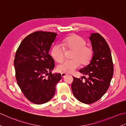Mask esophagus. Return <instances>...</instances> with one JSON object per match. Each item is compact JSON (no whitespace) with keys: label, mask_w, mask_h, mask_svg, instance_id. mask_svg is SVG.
I'll return each mask as SVG.
<instances>
[{"label":"esophagus","mask_w":126,"mask_h":126,"mask_svg":"<svg viewBox=\"0 0 126 126\" xmlns=\"http://www.w3.org/2000/svg\"><path fill=\"white\" fill-rule=\"evenodd\" d=\"M61 74V77H65L67 75V74L64 73H62Z\"/></svg>","instance_id":"1"}]
</instances>
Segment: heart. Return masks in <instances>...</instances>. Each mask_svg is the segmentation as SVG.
Masks as SVG:
<instances>
[{
    "mask_svg": "<svg viewBox=\"0 0 126 126\" xmlns=\"http://www.w3.org/2000/svg\"><path fill=\"white\" fill-rule=\"evenodd\" d=\"M86 42L78 35H72L65 38L62 46L56 44L51 50V55L56 61L61 63L65 57V50H72L70 58L72 59L63 61L57 67L59 72L64 73H72L77 68L80 63L85 66L90 62L94 52L92 48L86 46Z\"/></svg>",
    "mask_w": 126,
    "mask_h": 126,
    "instance_id": "b5f03b06",
    "label": "heart"
}]
</instances>
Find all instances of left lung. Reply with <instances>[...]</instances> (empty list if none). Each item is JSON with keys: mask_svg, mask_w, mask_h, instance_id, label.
Returning a JSON list of instances; mask_svg holds the SVG:
<instances>
[{"mask_svg": "<svg viewBox=\"0 0 126 126\" xmlns=\"http://www.w3.org/2000/svg\"><path fill=\"white\" fill-rule=\"evenodd\" d=\"M94 54L90 63L79 71L86 78L73 77L71 89L74 96L85 104L98 101L108 90L114 73L111 54L106 41L98 33L89 37Z\"/></svg>", "mask_w": 126, "mask_h": 126, "instance_id": "8db88e82", "label": "left lung"}]
</instances>
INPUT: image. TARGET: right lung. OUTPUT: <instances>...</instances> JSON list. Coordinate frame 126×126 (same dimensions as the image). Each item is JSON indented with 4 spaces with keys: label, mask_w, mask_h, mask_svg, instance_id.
Listing matches in <instances>:
<instances>
[{
    "label": "right lung",
    "mask_w": 126,
    "mask_h": 126,
    "mask_svg": "<svg viewBox=\"0 0 126 126\" xmlns=\"http://www.w3.org/2000/svg\"><path fill=\"white\" fill-rule=\"evenodd\" d=\"M57 34L38 31L25 37L16 51L14 60L18 85L25 97L41 104L52 98L60 73H52L54 61L49 54Z\"/></svg>",
    "instance_id": "obj_1"
}]
</instances>
